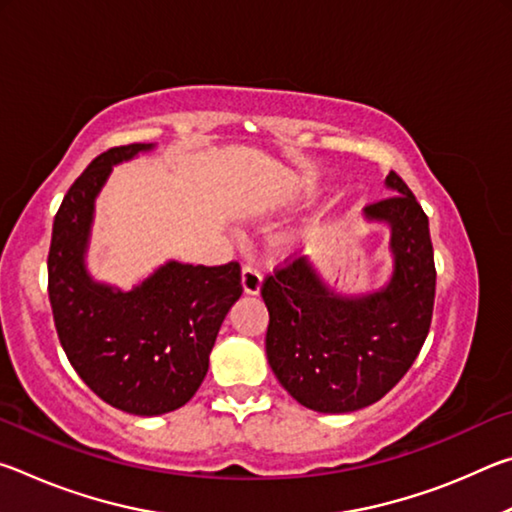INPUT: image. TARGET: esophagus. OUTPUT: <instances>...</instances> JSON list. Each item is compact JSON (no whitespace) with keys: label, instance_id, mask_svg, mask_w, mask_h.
Masks as SVG:
<instances>
[{"label":"esophagus","instance_id":"34e87169","mask_svg":"<svg viewBox=\"0 0 512 512\" xmlns=\"http://www.w3.org/2000/svg\"><path fill=\"white\" fill-rule=\"evenodd\" d=\"M241 287H244L246 296H257L262 291V273L253 266L241 268Z\"/></svg>","mask_w":512,"mask_h":512}]
</instances>
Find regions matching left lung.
Segmentation results:
<instances>
[{"mask_svg": "<svg viewBox=\"0 0 512 512\" xmlns=\"http://www.w3.org/2000/svg\"><path fill=\"white\" fill-rule=\"evenodd\" d=\"M384 187L395 196L361 212L366 223L388 228L391 275L379 289L343 293L311 257L264 282L268 366L311 411L352 413L379 402L429 334L436 296L429 219L395 171Z\"/></svg>", "mask_w": 512, "mask_h": 512, "instance_id": "left-lung-1", "label": "left lung"}]
</instances>
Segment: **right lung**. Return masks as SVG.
Listing matches in <instances>:
<instances>
[{
    "label": "right lung",
    "mask_w": 512,
    "mask_h": 512,
    "mask_svg": "<svg viewBox=\"0 0 512 512\" xmlns=\"http://www.w3.org/2000/svg\"><path fill=\"white\" fill-rule=\"evenodd\" d=\"M155 149L119 146L88 164L60 203L47 259L51 311L72 368L103 402L146 418L192 400L221 323L241 296L235 262L169 259L128 291L90 273L94 207L112 167Z\"/></svg>",
    "instance_id": "obj_1"
}]
</instances>
